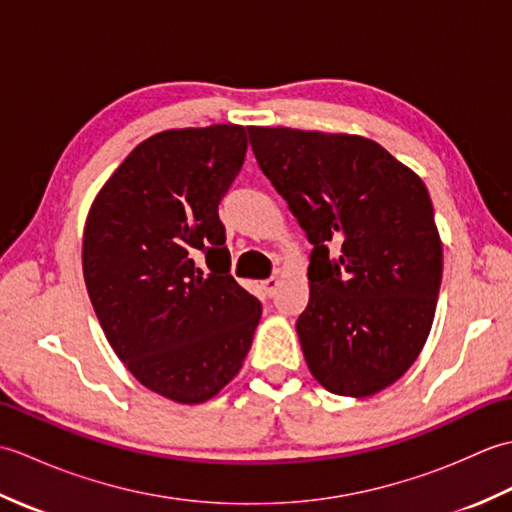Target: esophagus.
Here are the masks:
<instances>
[{"label":"esophagus","instance_id":"obj_1","mask_svg":"<svg viewBox=\"0 0 512 512\" xmlns=\"http://www.w3.org/2000/svg\"><path fill=\"white\" fill-rule=\"evenodd\" d=\"M262 288H264V292L268 297H273L275 292H277V288H279V279L277 277H268V279H264L262 281Z\"/></svg>","mask_w":512,"mask_h":512}]
</instances>
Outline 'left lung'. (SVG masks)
I'll use <instances>...</instances> for the list:
<instances>
[{"instance_id":"left-lung-1","label":"left lung","mask_w":512,"mask_h":512,"mask_svg":"<svg viewBox=\"0 0 512 512\" xmlns=\"http://www.w3.org/2000/svg\"><path fill=\"white\" fill-rule=\"evenodd\" d=\"M257 165L314 246L297 334L312 376L365 398L407 372L427 341L442 242L424 182L363 136L248 127Z\"/></svg>"}]
</instances>
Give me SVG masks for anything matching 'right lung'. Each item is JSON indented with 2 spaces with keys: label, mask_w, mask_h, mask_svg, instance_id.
Segmentation results:
<instances>
[{
  "label": "right lung",
  "mask_w": 512,
  "mask_h": 512,
  "mask_svg": "<svg viewBox=\"0 0 512 512\" xmlns=\"http://www.w3.org/2000/svg\"><path fill=\"white\" fill-rule=\"evenodd\" d=\"M246 147L242 125L151 136L103 184L85 222L83 277L107 341L147 389L182 405L231 383L262 317L259 299L228 275L217 215Z\"/></svg>",
  "instance_id": "right-lung-1"
}]
</instances>
